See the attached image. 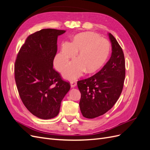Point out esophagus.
Returning a JSON list of instances; mask_svg holds the SVG:
<instances>
[{"mask_svg":"<svg viewBox=\"0 0 150 150\" xmlns=\"http://www.w3.org/2000/svg\"><path fill=\"white\" fill-rule=\"evenodd\" d=\"M71 88H74V87H75V86H76V84H77V82H76V80H75V79H74V80H72V81H71Z\"/></svg>","mask_w":150,"mask_h":150,"instance_id":"esophagus-1","label":"esophagus"}]
</instances>
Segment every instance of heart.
Wrapping results in <instances>:
<instances>
[{"label":"heart","instance_id":"b5f03b06","mask_svg":"<svg viewBox=\"0 0 150 150\" xmlns=\"http://www.w3.org/2000/svg\"><path fill=\"white\" fill-rule=\"evenodd\" d=\"M77 52V61L63 72L67 79L76 78L84 71L86 73H93L101 68L110 55V43L92 32L76 35L59 54L58 69L61 70L69 65L74 54Z\"/></svg>","mask_w":150,"mask_h":150}]
</instances>
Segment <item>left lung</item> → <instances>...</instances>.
I'll return each mask as SVG.
<instances>
[{
  "label": "left lung",
  "instance_id": "1",
  "mask_svg": "<svg viewBox=\"0 0 150 150\" xmlns=\"http://www.w3.org/2000/svg\"><path fill=\"white\" fill-rule=\"evenodd\" d=\"M111 56L96 74L78 81L81 94L79 107L86 118L101 116L110 110L119 99L125 78V61L122 48L111 33Z\"/></svg>",
  "mask_w": 150,
  "mask_h": 150
}]
</instances>
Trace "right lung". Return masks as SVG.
<instances>
[{
	"instance_id": "1",
	"label": "right lung",
	"mask_w": 150,
	"mask_h": 150,
	"mask_svg": "<svg viewBox=\"0 0 150 150\" xmlns=\"http://www.w3.org/2000/svg\"><path fill=\"white\" fill-rule=\"evenodd\" d=\"M65 32L44 29L29 35L15 62L19 96L26 108L40 119H51L59 114L61 103L71 88L53 68L57 37Z\"/></svg>"
}]
</instances>
